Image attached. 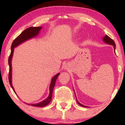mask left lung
Segmentation results:
<instances>
[{
  "label": "left lung",
  "instance_id": "8db88e82",
  "mask_svg": "<svg viewBox=\"0 0 125 125\" xmlns=\"http://www.w3.org/2000/svg\"><path fill=\"white\" fill-rule=\"evenodd\" d=\"M102 40H103V41L104 42H105V43H106V44H109V45H113V47H114V52H115V42H114L113 40H112V39L110 38V37H109L107 35H106L105 36H104V37H103V39H102ZM75 95H76V94H75ZM76 101H77V102L78 103V104L79 105H80L81 106H83V107H86V106H85V105H82L81 104H80L79 102L78 101H77V98H76Z\"/></svg>",
  "mask_w": 125,
  "mask_h": 125
}]
</instances>
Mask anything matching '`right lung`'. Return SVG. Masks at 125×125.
Wrapping results in <instances>:
<instances>
[{
  "instance_id": "1",
  "label": "right lung",
  "mask_w": 125,
  "mask_h": 125,
  "mask_svg": "<svg viewBox=\"0 0 125 125\" xmlns=\"http://www.w3.org/2000/svg\"><path fill=\"white\" fill-rule=\"evenodd\" d=\"M42 28V27H30L28 28L26 30H25L23 32H21V33L20 34L19 36H18L16 39L13 40L12 43L11 45V54H10V57L8 58V64H9L10 66V70H9V75H8V80H9L10 84L11 85V88H12V89L14 92L16 93V92L15 91L14 88L12 86V56L13 54V51H14V48L15 47H16L17 46H18L20 44H21L23 42H25V41L30 40V39L35 37L39 35V33H40V31L41 29ZM60 73H57L55 76H53V77L52 78L51 80L50 86H49V94L48 97H47L45 100H44L42 101L39 102L37 104H28L29 105L33 106H37V107H44L45 106L47 105L49 102H51V100H52V93H53V90L54 86L55 85L56 81L57 80L58 76H59Z\"/></svg>"
}]
</instances>
